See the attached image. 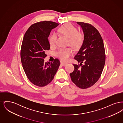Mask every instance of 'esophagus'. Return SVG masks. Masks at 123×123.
I'll return each instance as SVG.
<instances>
[{"label":"esophagus","mask_w":123,"mask_h":123,"mask_svg":"<svg viewBox=\"0 0 123 123\" xmlns=\"http://www.w3.org/2000/svg\"><path fill=\"white\" fill-rule=\"evenodd\" d=\"M60 64H61V65H62V66H65L66 65H67V63H66V62H63V61H61L60 62Z\"/></svg>","instance_id":"34e87169"}]
</instances>
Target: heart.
I'll return each mask as SVG.
<instances>
[{
    "mask_svg": "<svg viewBox=\"0 0 123 123\" xmlns=\"http://www.w3.org/2000/svg\"><path fill=\"white\" fill-rule=\"evenodd\" d=\"M59 31L63 35L69 38V43L74 49L79 48L82 44L84 40V35L81 32L77 31L71 24H66L59 29ZM57 35L53 33L49 38V43L51 47L55 45ZM73 50L70 47H65L59 49L56 53V56L63 60H67L73 54Z\"/></svg>",
    "mask_w": 123,
    "mask_h": 123,
    "instance_id": "obj_1",
    "label": "heart"
}]
</instances>
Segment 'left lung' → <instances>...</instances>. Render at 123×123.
<instances>
[{"label": "left lung", "instance_id": "left-lung-1", "mask_svg": "<svg viewBox=\"0 0 123 123\" xmlns=\"http://www.w3.org/2000/svg\"><path fill=\"white\" fill-rule=\"evenodd\" d=\"M76 23L82 28L84 40L74 57L80 63L73 64L74 70L70 76L78 88L85 89L93 86L101 76L105 64V51L102 38L94 26L83 22Z\"/></svg>", "mask_w": 123, "mask_h": 123}]
</instances>
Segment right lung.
<instances>
[{"label": "right lung", "instance_id": "1", "mask_svg": "<svg viewBox=\"0 0 123 123\" xmlns=\"http://www.w3.org/2000/svg\"><path fill=\"white\" fill-rule=\"evenodd\" d=\"M59 24L42 21L32 25L24 36L21 50V59L24 71L29 81L39 87H44L53 80L60 65L55 59L45 62V53L50 48L48 37L50 32Z\"/></svg>", "mask_w": 123, "mask_h": 123}]
</instances>
